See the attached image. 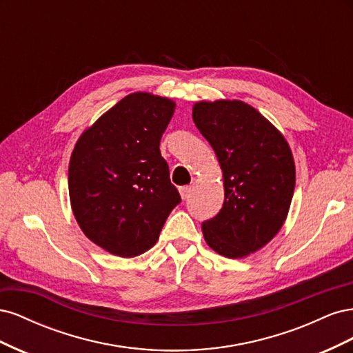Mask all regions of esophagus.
I'll return each mask as SVG.
<instances>
[{
    "label": "esophagus",
    "instance_id": "34e87169",
    "mask_svg": "<svg viewBox=\"0 0 353 353\" xmlns=\"http://www.w3.org/2000/svg\"><path fill=\"white\" fill-rule=\"evenodd\" d=\"M179 194H181V197H183V200H187L191 194V187H188V185L179 187Z\"/></svg>",
    "mask_w": 353,
    "mask_h": 353
}]
</instances>
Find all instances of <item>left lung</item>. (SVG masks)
Listing matches in <instances>:
<instances>
[{
  "label": "left lung",
  "mask_w": 353,
  "mask_h": 353,
  "mask_svg": "<svg viewBox=\"0 0 353 353\" xmlns=\"http://www.w3.org/2000/svg\"><path fill=\"white\" fill-rule=\"evenodd\" d=\"M193 121L222 169L225 200L201 223L206 243L225 258H244L280 231L293 199L296 169L283 134L240 100L199 101Z\"/></svg>",
  "instance_id": "obj_1"
}]
</instances>
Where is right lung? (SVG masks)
Listing matches in <instances>:
<instances>
[{
    "label": "right lung",
    "instance_id": "add662e5",
    "mask_svg": "<svg viewBox=\"0 0 353 353\" xmlns=\"http://www.w3.org/2000/svg\"><path fill=\"white\" fill-rule=\"evenodd\" d=\"M175 103L134 92L79 137L69 163L73 215L92 243L121 258L156 244L181 196L169 179L160 140Z\"/></svg>",
    "mask_w": 353,
    "mask_h": 353
}]
</instances>
